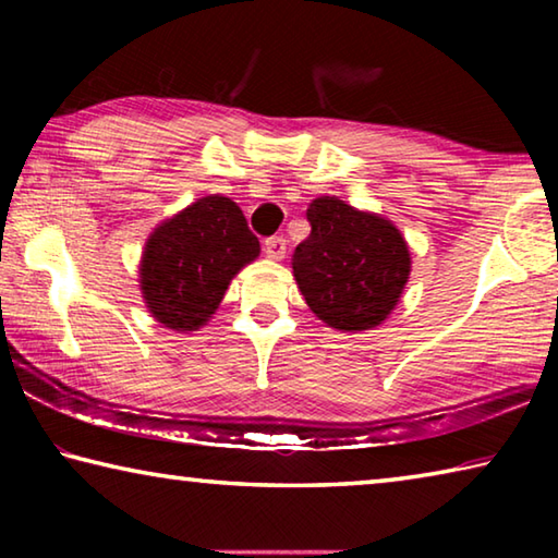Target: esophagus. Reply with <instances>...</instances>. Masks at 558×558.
<instances>
[{"label": "esophagus", "mask_w": 558, "mask_h": 558, "mask_svg": "<svg viewBox=\"0 0 558 558\" xmlns=\"http://www.w3.org/2000/svg\"><path fill=\"white\" fill-rule=\"evenodd\" d=\"M263 251H266V256L270 260H282L288 251V241L282 239V235H272V239H266V243H263Z\"/></svg>", "instance_id": "obj_1"}]
</instances>
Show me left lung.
Instances as JSON below:
<instances>
[{
    "label": "left lung",
    "instance_id": "1",
    "mask_svg": "<svg viewBox=\"0 0 558 558\" xmlns=\"http://www.w3.org/2000/svg\"><path fill=\"white\" fill-rule=\"evenodd\" d=\"M313 231L292 253V276L307 307L339 332L384 325L411 276V251L396 223L337 196L307 206Z\"/></svg>",
    "mask_w": 558,
    "mask_h": 558
}]
</instances>
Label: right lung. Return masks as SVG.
I'll list each match as a JSON object with an SVG mask.
<instances>
[{
  "label": "right lung",
  "instance_id": "add662e5",
  "mask_svg": "<svg viewBox=\"0 0 558 558\" xmlns=\"http://www.w3.org/2000/svg\"><path fill=\"white\" fill-rule=\"evenodd\" d=\"M258 256L260 243L239 204L221 194L202 196L147 235L140 290L149 315L172 332H196Z\"/></svg>",
  "mask_w": 558,
  "mask_h": 558
}]
</instances>
